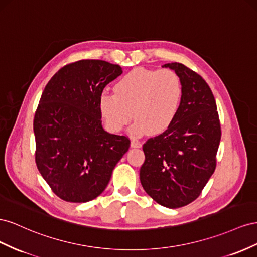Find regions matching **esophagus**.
<instances>
[{
    "label": "esophagus",
    "instance_id": "1",
    "mask_svg": "<svg viewBox=\"0 0 257 257\" xmlns=\"http://www.w3.org/2000/svg\"><path fill=\"white\" fill-rule=\"evenodd\" d=\"M131 148H135V149H139V148H141L142 146V144H141V142H139L138 140H131Z\"/></svg>",
    "mask_w": 257,
    "mask_h": 257
}]
</instances>
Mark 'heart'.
<instances>
[{"mask_svg": "<svg viewBox=\"0 0 257 257\" xmlns=\"http://www.w3.org/2000/svg\"><path fill=\"white\" fill-rule=\"evenodd\" d=\"M114 91L100 94V115L112 133H118L134 117L136 121L130 127L134 136L149 131L157 135L169 128L179 112L183 92L179 75L170 69H136L116 83Z\"/></svg>", "mask_w": 257, "mask_h": 257, "instance_id": "b5f03b06", "label": "heart"}]
</instances>
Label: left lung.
Segmentation results:
<instances>
[{
  "instance_id": "left-lung-1",
  "label": "left lung",
  "mask_w": 257,
  "mask_h": 257,
  "mask_svg": "<svg viewBox=\"0 0 257 257\" xmlns=\"http://www.w3.org/2000/svg\"><path fill=\"white\" fill-rule=\"evenodd\" d=\"M163 68L179 75L182 100L170 127L143 144L140 181L157 203L177 209L198 198L213 174L222 134L215 99L206 80L179 62Z\"/></svg>"
}]
</instances>
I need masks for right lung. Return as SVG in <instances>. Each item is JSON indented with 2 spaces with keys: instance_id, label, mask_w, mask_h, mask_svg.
Here are the masks:
<instances>
[{
  "instance_id": "1",
  "label": "right lung",
  "mask_w": 257,
  "mask_h": 257,
  "mask_svg": "<svg viewBox=\"0 0 257 257\" xmlns=\"http://www.w3.org/2000/svg\"><path fill=\"white\" fill-rule=\"evenodd\" d=\"M118 64L79 60L61 68L44 89L35 112V163L51 190L68 202H87L107 186L130 140L108 134L98 107Z\"/></svg>"
}]
</instances>
